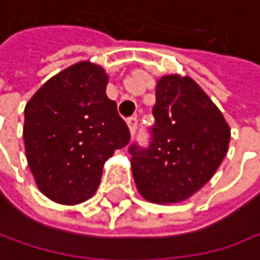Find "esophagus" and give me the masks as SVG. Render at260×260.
<instances>
[{
	"label": "esophagus",
	"mask_w": 260,
	"mask_h": 260,
	"mask_svg": "<svg viewBox=\"0 0 260 260\" xmlns=\"http://www.w3.org/2000/svg\"><path fill=\"white\" fill-rule=\"evenodd\" d=\"M126 121H127V126H129V131H131V134H136L137 126H139V120H137V117H136V115H133V117H129Z\"/></svg>",
	"instance_id": "esophagus-1"
}]
</instances>
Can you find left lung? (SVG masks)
<instances>
[{"instance_id":"1","label":"left lung","mask_w":260,"mask_h":260,"mask_svg":"<svg viewBox=\"0 0 260 260\" xmlns=\"http://www.w3.org/2000/svg\"><path fill=\"white\" fill-rule=\"evenodd\" d=\"M148 146H129L139 192L152 203H180L198 192L222 163L230 127L190 77L165 76L155 89Z\"/></svg>"}]
</instances>
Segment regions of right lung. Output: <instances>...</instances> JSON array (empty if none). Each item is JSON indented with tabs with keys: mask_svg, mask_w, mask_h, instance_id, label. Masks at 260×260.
Listing matches in <instances>:
<instances>
[{
	"mask_svg": "<svg viewBox=\"0 0 260 260\" xmlns=\"http://www.w3.org/2000/svg\"><path fill=\"white\" fill-rule=\"evenodd\" d=\"M102 67L79 62L47 80L25 105L24 143L39 190L79 204L97 190L105 161L131 134L105 94Z\"/></svg>",
	"mask_w": 260,
	"mask_h": 260,
	"instance_id": "obj_1",
	"label": "right lung"
}]
</instances>
